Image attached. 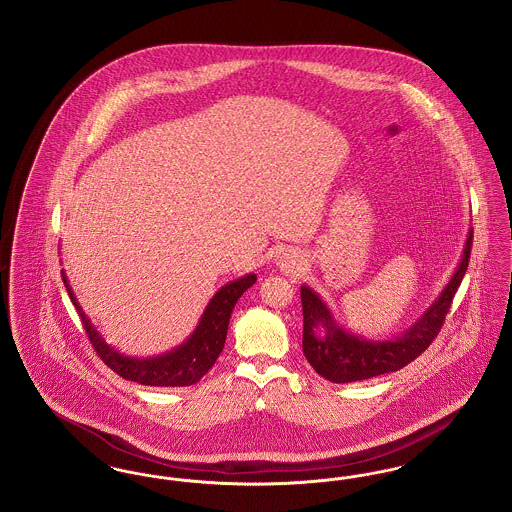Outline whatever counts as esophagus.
<instances>
[{"label":"esophagus","instance_id":"obj_1","mask_svg":"<svg viewBox=\"0 0 512 512\" xmlns=\"http://www.w3.org/2000/svg\"><path fill=\"white\" fill-rule=\"evenodd\" d=\"M278 265H280L282 270H286V272H293L295 268H299V265H301V259H299V255L295 251L286 249V251H282L278 255Z\"/></svg>","mask_w":512,"mask_h":512}]
</instances>
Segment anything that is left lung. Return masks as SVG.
Here are the masks:
<instances>
[{
  "instance_id": "left-lung-1",
  "label": "left lung",
  "mask_w": 512,
  "mask_h": 512,
  "mask_svg": "<svg viewBox=\"0 0 512 512\" xmlns=\"http://www.w3.org/2000/svg\"><path fill=\"white\" fill-rule=\"evenodd\" d=\"M472 234L474 230L470 228L461 265L455 270L445 290L439 293L432 307L422 313V317L409 330H405L403 336L395 340H366L345 332L317 293L307 286H301L303 353L317 374L334 384H347L395 372L422 355L428 345L436 340L453 297L463 282L472 249Z\"/></svg>"
}]
</instances>
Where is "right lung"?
Returning <instances> with one entry per match:
<instances>
[{"label":"right lung","instance_id":"1","mask_svg":"<svg viewBox=\"0 0 512 512\" xmlns=\"http://www.w3.org/2000/svg\"><path fill=\"white\" fill-rule=\"evenodd\" d=\"M61 274H63L65 288L71 295V301L80 315L84 330L92 341L99 359L124 380L138 382L142 386H159V388L192 386L209 372V368L215 365L224 347L228 322H230L234 305L244 295L245 290L251 288L257 280L255 274H247L222 286L219 292L215 293V297L209 301L194 334L188 340L169 353L147 357V359H136V357H126L117 353L113 347H109L103 341L98 330L92 326L90 318L86 317L84 311L80 309L73 290L67 282L65 272Z\"/></svg>","mask_w":512,"mask_h":512}]
</instances>
